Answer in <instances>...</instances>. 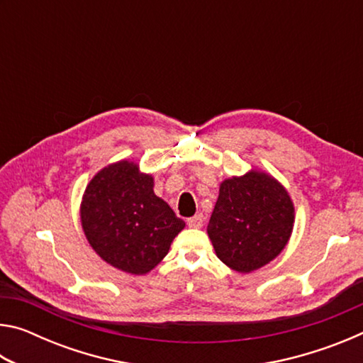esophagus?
I'll list each match as a JSON object with an SVG mask.
<instances>
[{"label": "esophagus", "instance_id": "obj_1", "mask_svg": "<svg viewBox=\"0 0 363 363\" xmlns=\"http://www.w3.org/2000/svg\"><path fill=\"white\" fill-rule=\"evenodd\" d=\"M203 220H205V216L201 213H199V214H195V216L189 218L187 224H189V227H192V229H200V227L203 225Z\"/></svg>", "mask_w": 363, "mask_h": 363}]
</instances>
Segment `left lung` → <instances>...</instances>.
Here are the masks:
<instances>
[{
	"mask_svg": "<svg viewBox=\"0 0 363 363\" xmlns=\"http://www.w3.org/2000/svg\"><path fill=\"white\" fill-rule=\"evenodd\" d=\"M293 225L294 205L284 184L251 168L220 182L206 232L227 267L250 274L284 251Z\"/></svg>",
	"mask_w": 363,
	"mask_h": 363,
	"instance_id": "1",
	"label": "left lung"
}]
</instances>
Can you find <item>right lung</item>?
Masks as SVG:
<instances>
[{
  "instance_id": "1",
  "label": "right lung",
  "mask_w": 363,
  "mask_h": 363,
  "mask_svg": "<svg viewBox=\"0 0 363 363\" xmlns=\"http://www.w3.org/2000/svg\"><path fill=\"white\" fill-rule=\"evenodd\" d=\"M153 186V176L136 162L120 160L97 171L84 189L79 220L86 240L121 272L149 274L186 227Z\"/></svg>"
}]
</instances>
